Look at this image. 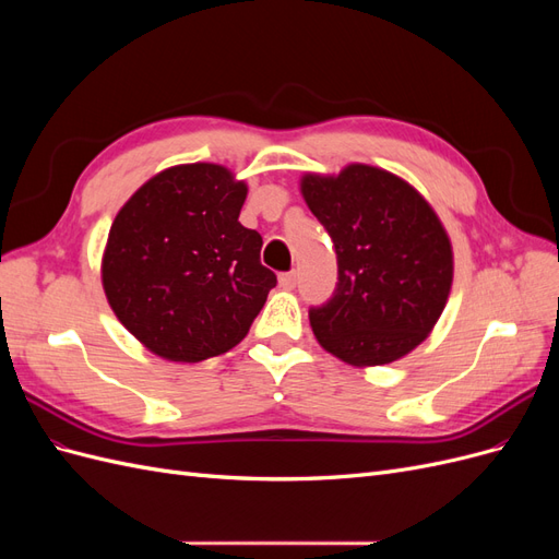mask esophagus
<instances>
[{
  "label": "esophagus",
  "instance_id": "obj_1",
  "mask_svg": "<svg viewBox=\"0 0 559 559\" xmlns=\"http://www.w3.org/2000/svg\"><path fill=\"white\" fill-rule=\"evenodd\" d=\"M296 282H298V273H296V270H292V273H282V275H280V284L284 286V289H294Z\"/></svg>",
  "mask_w": 559,
  "mask_h": 559
}]
</instances>
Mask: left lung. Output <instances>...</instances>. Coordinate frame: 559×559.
<instances>
[{"instance_id": "left-lung-1", "label": "left lung", "mask_w": 559, "mask_h": 559, "mask_svg": "<svg viewBox=\"0 0 559 559\" xmlns=\"http://www.w3.org/2000/svg\"><path fill=\"white\" fill-rule=\"evenodd\" d=\"M300 191L337 257L331 300L310 308L319 345L352 366L405 357L450 296L452 245L441 218L408 181L373 165L306 175Z\"/></svg>"}]
</instances>
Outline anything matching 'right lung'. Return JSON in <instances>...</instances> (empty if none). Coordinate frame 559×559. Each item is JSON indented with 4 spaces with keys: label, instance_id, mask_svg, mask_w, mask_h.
<instances>
[{
    "label": "right lung",
    "instance_id": "obj_1",
    "mask_svg": "<svg viewBox=\"0 0 559 559\" xmlns=\"http://www.w3.org/2000/svg\"><path fill=\"white\" fill-rule=\"evenodd\" d=\"M247 183L214 163L151 177L116 214L103 286L118 321L167 361H205L238 345L277 284L263 238L238 216Z\"/></svg>",
    "mask_w": 559,
    "mask_h": 559
}]
</instances>
